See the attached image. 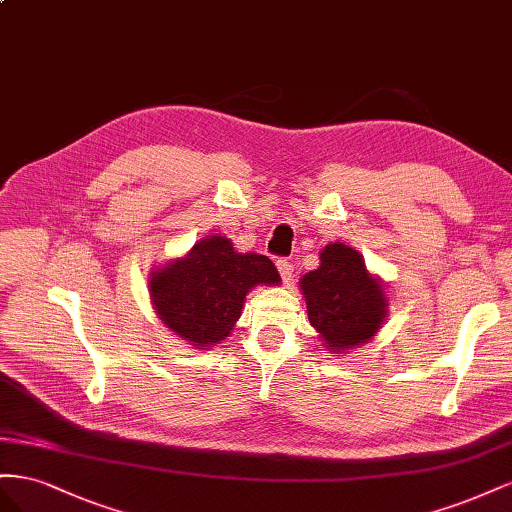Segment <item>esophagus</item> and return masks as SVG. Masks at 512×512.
I'll list each match as a JSON object with an SVG mask.
<instances>
[{"mask_svg":"<svg viewBox=\"0 0 512 512\" xmlns=\"http://www.w3.org/2000/svg\"><path fill=\"white\" fill-rule=\"evenodd\" d=\"M276 268H279V272H281V279L285 283H289L291 281V274H294V266H291L287 259H279V261H276Z\"/></svg>","mask_w":512,"mask_h":512,"instance_id":"1","label":"esophagus"}]
</instances>
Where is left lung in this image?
I'll list each match as a JSON object with an SVG mask.
<instances>
[{"instance_id": "8db88e82", "label": "left lung", "mask_w": 512, "mask_h": 512, "mask_svg": "<svg viewBox=\"0 0 512 512\" xmlns=\"http://www.w3.org/2000/svg\"><path fill=\"white\" fill-rule=\"evenodd\" d=\"M300 289L311 326L330 352L373 339L388 313L384 285L371 276L362 255L341 242L321 248L319 268L302 276Z\"/></svg>"}]
</instances>
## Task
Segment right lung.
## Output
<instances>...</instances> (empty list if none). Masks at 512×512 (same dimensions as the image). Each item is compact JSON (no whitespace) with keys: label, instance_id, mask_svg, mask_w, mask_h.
I'll list each match as a JSON object with an SVG mask.
<instances>
[{"label":"right lung","instance_id":"right-lung-1","mask_svg":"<svg viewBox=\"0 0 512 512\" xmlns=\"http://www.w3.org/2000/svg\"><path fill=\"white\" fill-rule=\"evenodd\" d=\"M266 255L236 253L225 236L197 242L191 253L150 274V298L163 324L199 349L229 337L246 294L257 285H279Z\"/></svg>","mask_w":512,"mask_h":512}]
</instances>
